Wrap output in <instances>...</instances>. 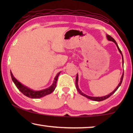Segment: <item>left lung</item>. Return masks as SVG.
I'll return each instance as SVG.
<instances>
[{
  "label": "left lung",
  "instance_id": "8db88e82",
  "mask_svg": "<svg viewBox=\"0 0 133 133\" xmlns=\"http://www.w3.org/2000/svg\"><path fill=\"white\" fill-rule=\"evenodd\" d=\"M107 39H108V40H110V41H112V42H113L114 43H115V44H116V46H117V48H118V49L119 51H120V53H121V56H122V58H123V54H122V53H121V51L120 50V49H119L118 46V45H117V43L115 41V40H114V39H113V38H112V37L110 36H109V35H107ZM123 63H124V62L123 61ZM123 77H124V73L123 74L122 76H121V81H120V83H119L118 85V86L116 87V89L114 90L113 91L111 92V93H110V94H109V95H107V96H103V97H91V96H89L85 95V94L83 93L82 92L80 91V90L79 89V88H78V83H78V75H77V76H76V89H77L78 92V93H79L81 94V95H82V96H83L85 97H87V98L90 99V100H94V101H97V102H100V101L104 100H105V99L108 98L109 97L111 96L112 94H114V93H115V92L118 89V87L120 86V85H121V83H122V82H123Z\"/></svg>",
  "mask_w": 133,
  "mask_h": 133
}]
</instances>
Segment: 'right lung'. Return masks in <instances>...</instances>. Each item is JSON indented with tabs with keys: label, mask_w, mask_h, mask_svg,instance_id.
<instances>
[{
	"label": "right lung",
	"mask_w": 133,
	"mask_h": 133,
	"mask_svg": "<svg viewBox=\"0 0 133 133\" xmlns=\"http://www.w3.org/2000/svg\"><path fill=\"white\" fill-rule=\"evenodd\" d=\"M60 72H59V73L57 75V76H56V77L55 78V81H54L53 84L51 85L50 87L40 91H33L32 90H30V89L28 88L27 87L24 86V85H23V84H22L21 83L18 82V81L14 77L12 73L10 71L11 77H12L13 82H14L16 86L17 87V88L19 89V90L24 94V95H25L26 96L28 97L31 98H40L52 93V92L55 90V89L56 87V83H57V78H58V76L60 75Z\"/></svg>",
	"instance_id": "obj_1"
}]
</instances>
